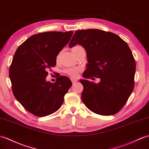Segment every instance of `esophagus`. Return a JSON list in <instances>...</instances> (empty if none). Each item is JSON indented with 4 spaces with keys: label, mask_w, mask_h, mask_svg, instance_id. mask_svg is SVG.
I'll return each mask as SVG.
<instances>
[{
    "label": "esophagus",
    "mask_w": 149,
    "mask_h": 149,
    "mask_svg": "<svg viewBox=\"0 0 149 149\" xmlns=\"http://www.w3.org/2000/svg\"><path fill=\"white\" fill-rule=\"evenodd\" d=\"M71 81L72 82V84H75V83L77 81V79H71Z\"/></svg>",
    "instance_id": "esophagus-1"
}]
</instances>
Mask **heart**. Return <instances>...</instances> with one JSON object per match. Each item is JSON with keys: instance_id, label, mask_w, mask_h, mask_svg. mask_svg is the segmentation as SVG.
I'll return each instance as SVG.
<instances>
[{"instance_id": "b5f03b06", "label": "heart", "mask_w": 149, "mask_h": 149, "mask_svg": "<svg viewBox=\"0 0 149 149\" xmlns=\"http://www.w3.org/2000/svg\"><path fill=\"white\" fill-rule=\"evenodd\" d=\"M81 47H82L80 46H75L74 47H72V51L75 50V49H79V48H81ZM59 57H60V54H59L58 56H57V59L59 58ZM65 72L67 74H68V75L71 76L72 77H77L78 76V74H79V69L77 68H68V69H67V70H65Z\"/></svg>"}]
</instances>
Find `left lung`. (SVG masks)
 <instances>
[{
    "label": "left lung",
    "instance_id": "1",
    "mask_svg": "<svg viewBox=\"0 0 149 149\" xmlns=\"http://www.w3.org/2000/svg\"><path fill=\"white\" fill-rule=\"evenodd\" d=\"M80 44L88 63L83 73L86 79L81 98L84 105L102 116L116 114L126 104L134 86L136 63L128 45L119 36L98 29L77 30L69 47ZM100 78L98 84L87 78Z\"/></svg>",
    "mask_w": 149,
    "mask_h": 149
}]
</instances>
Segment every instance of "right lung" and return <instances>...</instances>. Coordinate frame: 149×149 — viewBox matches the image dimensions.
<instances>
[{
    "instance_id": "add662e5",
    "label": "right lung",
    "mask_w": 149,
    "mask_h": 149,
    "mask_svg": "<svg viewBox=\"0 0 149 149\" xmlns=\"http://www.w3.org/2000/svg\"><path fill=\"white\" fill-rule=\"evenodd\" d=\"M73 32H47L30 37L18 47L9 68L12 90L16 100L34 116L56 112L72 86L69 78L59 76L46 81L48 68L55 67L56 56L68 43Z\"/></svg>"
}]
</instances>
